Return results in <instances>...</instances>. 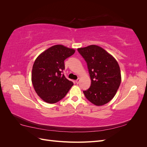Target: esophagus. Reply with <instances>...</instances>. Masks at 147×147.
<instances>
[{
    "label": "esophagus",
    "mask_w": 147,
    "mask_h": 147,
    "mask_svg": "<svg viewBox=\"0 0 147 147\" xmlns=\"http://www.w3.org/2000/svg\"><path fill=\"white\" fill-rule=\"evenodd\" d=\"M80 79L79 78L76 81H75V82H76V83L77 84H78L79 83V82H80Z\"/></svg>",
    "instance_id": "34e87169"
}]
</instances>
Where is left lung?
<instances>
[{
	"label": "left lung",
	"mask_w": 147,
	"mask_h": 147,
	"mask_svg": "<svg viewBox=\"0 0 147 147\" xmlns=\"http://www.w3.org/2000/svg\"><path fill=\"white\" fill-rule=\"evenodd\" d=\"M87 63L91 83L83 91L86 99L97 106L108 103L116 94L121 81L118 62L102 48L92 45L78 48Z\"/></svg>",
	"instance_id": "8db88e82"
}]
</instances>
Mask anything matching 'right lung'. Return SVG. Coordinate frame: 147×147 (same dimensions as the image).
<instances>
[{"mask_svg":"<svg viewBox=\"0 0 147 147\" xmlns=\"http://www.w3.org/2000/svg\"><path fill=\"white\" fill-rule=\"evenodd\" d=\"M75 50L62 45H54L35 59L32 70V82L37 95L45 102L54 104L65 96L73 82L63 74L64 60Z\"/></svg>","mask_w":147,"mask_h":147,"instance_id":"1","label":"right lung"}]
</instances>
